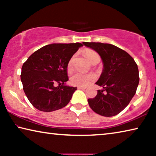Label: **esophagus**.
<instances>
[{
	"label": "esophagus",
	"mask_w": 156,
	"mask_h": 156,
	"mask_svg": "<svg viewBox=\"0 0 156 156\" xmlns=\"http://www.w3.org/2000/svg\"><path fill=\"white\" fill-rule=\"evenodd\" d=\"M78 89H86V87H80V86H78Z\"/></svg>",
	"instance_id": "34e87169"
}]
</instances>
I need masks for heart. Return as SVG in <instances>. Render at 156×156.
<instances>
[{"mask_svg": "<svg viewBox=\"0 0 156 156\" xmlns=\"http://www.w3.org/2000/svg\"><path fill=\"white\" fill-rule=\"evenodd\" d=\"M84 54L87 58L91 64H94L100 60V57L97 53L92 49H86L84 51ZM75 56H73L69 60L67 63V71L68 72H72L73 70V61H74ZM96 80V76L93 74H84L81 73H76L70 78V83L72 85L85 87L89 84L91 83Z\"/></svg>", "mask_w": 156, "mask_h": 156, "instance_id": "b5f03b06", "label": "heart"}]
</instances>
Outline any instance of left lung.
<instances>
[{"instance_id":"left-lung-1","label":"left lung","mask_w":156,"mask_h":156,"mask_svg":"<svg viewBox=\"0 0 156 156\" xmlns=\"http://www.w3.org/2000/svg\"><path fill=\"white\" fill-rule=\"evenodd\" d=\"M101 57L104 69L96 84L102 87L96 96L88 99L89 107L100 115L111 117L127 106L139 84L138 65L127 52L115 45L83 42Z\"/></svg>"}]
</instances>
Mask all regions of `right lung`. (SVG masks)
<instances>
[{
  "instance_id": "1",
  "label": "right lung",
  "mask_w": 156,
  "mask_h": 156,
  "mask_svg": "<svg viewBox=\"0 0 156 156\" xmlns=\"http://www.w3.org/2000/svg\"><path fill=\"white\" fill-rule=\"evenodd\" d=\"M83 44L54 43L41 47L23 63L20 79L29 101L41 112L65 107L77 87L65 85L67 63ZM59 84V86L55 85Z\"/></svg>"
}]
</instances>
